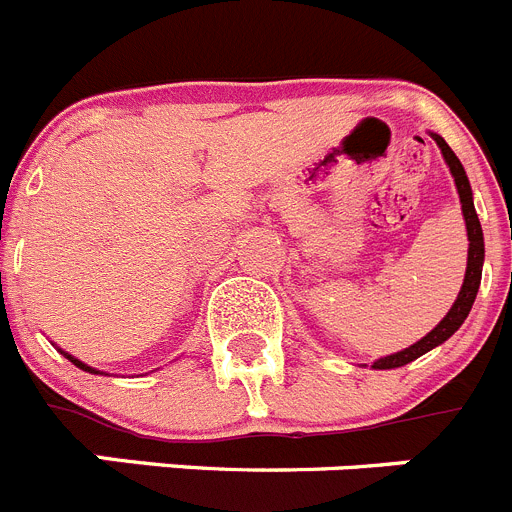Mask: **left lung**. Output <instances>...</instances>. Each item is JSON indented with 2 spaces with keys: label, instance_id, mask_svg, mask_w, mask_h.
I'll return each instance as SVG.
<instances>
[{
  "label": "left lung",
  "instance_id": "8db88e82",
  "mask_svg": "<svg viewBox=\"0 0 512 512\" xmlns=\"http://www.w3.org/2000/svg\"><path fill=\"white\" fill-rule=\"evenodd\" d=\"M433 140L441 148L443 158H446V164H449L451 176H454L456 192H459L461 200V212H464V223H467V235H469V253H467V274H464V284H461V292L456 297V302L451 305V310L446 312V318L436 325V328L428 333V336L420 338L418 343H413L405 351H397L392 356H384V359L374 361V369H397V366H405L410 361H415L418 356L428 354L431 348L441 346L443 341H449L454 336L456 330L461 328V323L467 320L469 310H472L474 300H477L479 292V282H482V264H485V238H482V225H479L477 210H474V200H472V187H469L467 171L461 166V161L456 158V153L451 151L449 143L441 138V135L431 133Z\"/></svg>",
  "mask_w": 512,
  "mask_h": 512
}]
</instances>
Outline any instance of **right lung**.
I'll use <instances>...</instances> for the list:
<instances>
[{
	"instance_id": "right-lung-1",
	"label": "right lung",
	"mask_w": 512,
	"mask_h": 512,
	"mask_svg": "<svg viewBox=\"0 0 512 512\" xmlns=\"http://www.w3.org/2000/svg\"><path fill=\"white\" fill-rule=\"evenodd\" d=\"M61 354H63V356H66V359H69V361H71V364H74V366H79V369H84V372H89V374H99V372H97V369H92V366H87V364H84V361L74 359V356H71V354H66V351H61Z\"/></svg>"
}]
</instances>
